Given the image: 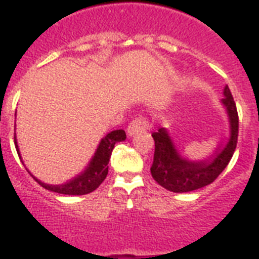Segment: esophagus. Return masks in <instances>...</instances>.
Returning a JSON list of instances; mask_svg holds the SVG:
<instances>
[{"instance_id": "obj_1", "label": "esophagus", "mask_w": 259, "mask_h": 259, "mask_svg": "<svg viewBox=\"0 0 259 259\" xmlns=\"http://www.w3.org/2000/svg\"><path fill=\"white\" fill-rule=\"evenodd\" d=\"M149 127H150V123L145 117H138L136 118L134 121L130 122V125L127 126V133H129L130 136H134L136 133H140V132L148 130Z\"/></svg>"}]
</instances>
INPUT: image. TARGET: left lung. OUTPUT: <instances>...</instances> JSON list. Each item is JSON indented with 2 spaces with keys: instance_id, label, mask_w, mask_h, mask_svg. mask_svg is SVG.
Masks as SVG:
<instances>
[{
  "instance_id": "8db88e82",
  "label": "left lung",
  "mask_w": 259,
  "mask_h": 259,
  "mask_svg": "<svg viewBox=\"0 0 259 259\" xmlns=\"http://www.w3.org/2000/svg\"><path fill=\"white\" fill-rule=\"evenodd\" d=\"M225 98L222 103L227 110L230 121V138L225 148L218 145L212 156L201 161H189L184 158L170 140L166 129L161 127L152 134L154 140V157L150 166V173L156 183L170 192H191L218 179L225 168L229 165L238 142V111L229 86L223 91Z\"/></svg>"
}]
</instances>
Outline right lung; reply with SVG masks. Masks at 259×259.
Instances as JSON below:
<instances>
[{
  "label": "right lung",
  "instance_id": "1",
  "mask_svg": "<svg viewBox=\"0 0 259 259\" xmlns=\"http://www.w3.org/2000/svg\"><path fill=\"white\" fill-rule=\"evenodd\" d=\"M125 138L126 133L125 130L122 129L113 130L109 134H106L105 137L101 140V142H99L97 152L94 154V157L91 158L89 166L80 175L74 177L72 180H70L66 184L50 185L46 184V183H41L36 177H33V179L41 185L42 188L52 191V192L62 193V195H86V193L93 192L103 183V180L107 176V173H109V161L111 152L114 149V145L117 142L125 141ZM14 145H16L18 156H20L16 137H14Z\"/></svg>",
  "mask_w": 259,
  "mask_h": 259
}]
</instances>
